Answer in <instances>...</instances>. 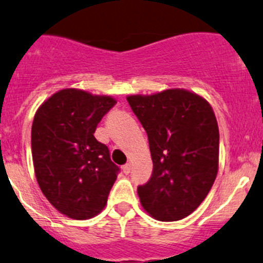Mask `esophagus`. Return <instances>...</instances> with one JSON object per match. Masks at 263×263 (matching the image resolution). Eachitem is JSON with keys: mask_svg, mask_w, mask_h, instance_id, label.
I'll return each instance as SVG.
<instances>
[{"mask_svg": "<svg viewBox=\"0 0 263 263\" xmlns=\"http://www.w3.org/2000/svg\"><path fill=\"white\" fill-rule=\"evenodd\" d=\"M130 171H132V165L129 164V163H128V164H125V165L123 166V172H124V173H125V174L130 173Z\"/></svg>", "mask_w": 263, "mask_h": 263, "instance_id": "34e87169", "label": "esophagus"}]
</instances>
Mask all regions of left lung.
Listing matches in <instances>:
<instances>
[{
  "label": "left lung",
  "mask_w": 263,
  "mask_h": 263,
  "mask_svg": "<svg viewBox=\"0 0 263 263\" xmlns=\"http://www.w3.org/2000/svg\"><path fill=\"white\" fill-rule=\"evenodd\" d=\"M126 100L148 134L153 160L151 179L138 187L142 207L158 221L185 218L204 200L218 173L219 132L213 109L184 89Z\"/></svg>",
  "instance_id": "obj_1"
}]
</instances>
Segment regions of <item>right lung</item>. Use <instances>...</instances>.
<instances>
[{"mask_svg":"<svg viewBox=\"0 0 263 263\" xmlns=\"http://www.w3.org/2000/svg\"><path fill=\"white\" fill-rule=\"evenodd\" d=\"M117 104L106 95L63 89L41 104L31 129L33 168L40 189L60 213L89 219L100 213L117 180L118 165L94 137Z\"/></svg>","mask_w":263,"mask_h":263,"instance_id":"obj_1","label":"right lung"}]
</instances>
